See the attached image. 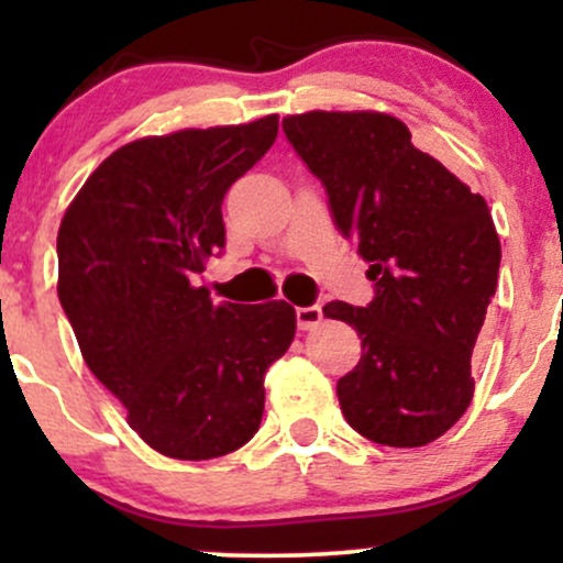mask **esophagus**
I'll return each mask as SVG.
<instances>
[{
  "label": "esophagus",
  "mask_w": 563,
  "mask_h": 563,
  "mask_svg": "<svg viewBox=\"0 0 563 563\" xmlns=\"http://www.w3.org/2000/svg\"><path fill=\"white\" fill-rule=\"evenodd\" d=\"M296 322H299L301 331H312L322 322V307L320 303H309V307L296 309Z\"/></svg>",
  "instance_id": "obj_1"
}]
</instances>
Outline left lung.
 I'll return each instance as SVG.
<instances>
[{
	"label": "left lung",
	"mask_w": 563,
	"mask_h": 563,
	"mask_svg": "<svg viewBox=\"0 0 563 563\" xmlns=\"http://www.w3.org/2000/svg\"><path fill=\"white\" fill-rule=\"evenodd\" d=\"M283 132L376 288L365 307H322L363 339L335 386L341 412L371 442H434L474 397L471 352L500 269L487 200L418 151L394 115L312 111L283 119Z\"/></svg>",
	"instance_id": "8db88e82"
}]
</instances>
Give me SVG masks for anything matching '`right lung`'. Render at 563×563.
Returning <instances> with one entry per match:
<instances>
[{
    "label": "right lung",
    "mask_w": 563,
    "mask_h": 563,
    "mask_svg": "<svg viewBox=\"0 0 563 563\" xmlns=\"http://www.w3.org/2000/svg\"><path fill=\"white\" fill-rule=\"evenodd\" d=\"M277 137V115L119 147L57 232V296L84 363L153 450L209 461L260 431L286 354V301L214 303L192 275L224 249L222 200Z\"/></svg>",
    "instance_id": "1"
}]
</instances>
